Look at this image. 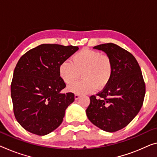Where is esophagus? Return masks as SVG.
I'll return each mask as SVG.
<instances>
[{"label": "esophagus", "instance_id": "1", "mask_svg": "<svg viewBox=\"0 0 157 157\" xmlns=\"http://www.w3.org/2000/svg\"><path fill=\"white\" fill-rule=\"evenodd\" d=\"M79 98H80V95H78V94H75V95H74V98H75V100H78Z\"/></svg>", "mask_w": 157, "mask_h": 157}]
</instances>
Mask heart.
I'll list each match as a JSON object with an SVG mask.
<instances>
[{
  "instance_id": "1",
  "label": "heart",
  "mask_w": 157,
  "mask_h": 157,
  "mask_svg": "<svg viewBox=\"0 0 157 157\" xmlns=\"http://www.w3.org/2000/svg\"><path fill=\"white\" fill-rule=\"evenodd\" d=\"M60 64L59 75L65 83L76 81L82 74L83 79L68 86V90L76 94L93 92L108 85L113 75L114 64L111 57L97 50L83 49Z\"/></svg>"
}]
</instances>
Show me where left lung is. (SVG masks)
<instances>
[{"label": "left lung", "instance_id": "left-lung-1", "mask_svg": "<svg viewBox=\"0 0 157 157\" xmlns=\"http://www.w3.org/2000/svg\"><path fill=\"white\" fill-rule=\"evenodd\" d=\"M93 48L102 50L112 58L114 71L108 85L90 97L86 114L100 129L116 132L128 126L138 114L145 95V83L138 62L131 52L112 43Z\"/></svg>", "mask_w": 157, "mask_h": 157}]
</instances>
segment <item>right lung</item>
I'll return each instance as SVG.
<instances>
[{
	"label": "right lung",
	"instance_id": "right-lung-1",
	"mask_svg": "<svg viewBox=\"0 0 157 157\" xmlns=\"http://www.w3.org/2000/svg\"><path fill=\"white\" fill-rule=\"evenodd\" d=\"M78 50L73 45L41 44L19 59L11 83V98L14 117L27 131L45 136L62 124L74 94L60 93L66 84L59 68Z\"/></svg>",
	"mask_w": 157,
	"mask_h": 157
}]
</instances>
